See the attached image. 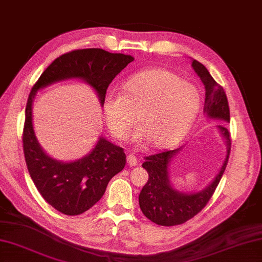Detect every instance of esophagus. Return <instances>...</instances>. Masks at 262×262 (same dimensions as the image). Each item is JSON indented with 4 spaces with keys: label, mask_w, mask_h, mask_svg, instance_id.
Returning <instances> with one entry per match:
<instances>
[{
    "label": "esophagus",
    "mask_w": 262,
    "mask_h": 262,
    "mask_svg": "<svg viewBox=\"0 0 262 262\" xmlns=\"http://www.w3.org/2000/svg\"><path fill=\"white\" fill-rule=\"evenodd\" d=\"M126 161H127V164H129V166H131V167L136 166L137 163H138L137 157L135 155H132V154H130L129 156L126 157Z\"/></svg>",
    "instance_id": "34e87169"
}]
</instances>
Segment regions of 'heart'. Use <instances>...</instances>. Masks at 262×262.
Wrapping results in <instances>:
<instances>
[{"instance_id": "1", "label": "heart", "mask_w": 262, "mask_h": 262, "mask_svg": "<svg viewBox=\"0 0 262 262\" xmlns=\"http://www.w3.org/2000/svg\"><path fill=\"white\" fill-rule=\"evenodd\" d=\"M122 89L123 93L107 92L102 100L108 131L116 140H124L138 121L137 144L170 147L188 131L201 108L199 89L162 68L135 74Z\"/></svg>"}]
</instances>
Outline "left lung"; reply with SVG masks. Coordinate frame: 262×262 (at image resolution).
Instances as JSON below:
<instances>
[{
    "label": "left lung",
    "instance_id": "8db88e82",
    "mask_svg": "<svg viewBox=\"0 0 262 262\" xmlns=\"http://www.w3.org/2000/svg\"><path fill=\"white\" fill-rule=\"evenodd\" d=\"M191 66L197 75L200 76L205 88V114L211 118H215V120L229 122V105L224 88L214 81V78L211 76L203 63L192 60ZM218 129L221 132V136L226 139V159L213 181L206 188L199 192L186 194V192L174 189L170 184L169 165L181 148L145 157L142 167L148 172L149 178L140 191L139 205L142 213L152 223L166 227L181 225L195 216L208 204L224 174L227 163H228L231 146L230 133L226 124L218 125Z\"/></svg>",
    "mask_w": 262,
    "mask_h": 262
}]
</instances>
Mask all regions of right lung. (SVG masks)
Returning a JSON list of instances; mask_svg holds the SVG:
<instances>
[{
  "label": "right lung",
  "mask_w": 262,
  "mask_h": 262,
  "mask_svg": "<svg viewBox=\"0 0 262 262\" xmlns=\"http://www.w3.org/2000/svg\"><path fill=\"white\" fill-rule=\"evenodd\" d=\"M135 58L102 49H81L58 57L29 93L23 145L25 161L34 185L52 208L66 215H78L92 208L105 194L110 180L123 170L126 156L123 148L100 137L90 154L74 162H60L46 154L35 137L32 105L37 90L68 78H80L95 89L100 103L108 85Z\"/></svg>",
  "instance_id": "right-lung-1"
}]
</instances>
